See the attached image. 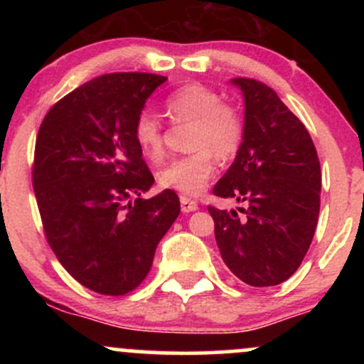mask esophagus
Segmentation results:
<instances>
[{"instance_id": "esophagus-1", "label": "esophagus", "mask_w": 364, "mask_h": 364, "mask_svg": "<svg viewBox=\"0 0 364 364\" xmlns=\"http://www.w3.org/2000/svg\"><path fill=\"white\" fill-rule=\"evenodd\" d=\"M179 202H181V210L185 212V214H188V212H195L196 208H198V203H196L195 200L188 198L185 195L179 196Z\"/></svg>"}]
</instances>
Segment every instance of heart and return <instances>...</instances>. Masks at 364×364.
I'll return each mask as SVG.
<instances>
[{
	"instance_id": "obj_1",
	"label": "heart",
	"mask_w": 364,
	"mask_h": 364,
	"mask_svg": "<svg viewBox=\"0 0 364 364\" xmlns=\"http://www.w3.org/2000/svg\"><path fill=\"white\" fill-rule=\"evenodd\" d=\"M174 123H191L188 147L193 152L173 159L159 171V185L183 195H198L215 174V159L229 161L237 154L245 135L240 111L210 87L188 83L164 101ZM133 140L149 161L164 157V129L156 114L141 111L133 124Z\"/></svg>"
}]
</instances>
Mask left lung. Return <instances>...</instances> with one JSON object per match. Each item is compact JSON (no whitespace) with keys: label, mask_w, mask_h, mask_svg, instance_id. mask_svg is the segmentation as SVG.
Instances as JSON below:
<instances>
[{"label":"left lung","mask_w":364,"mask_h":364,"mask_svg":"<svg viewBox=\"0 0 364 364\" xmlns=\"http://www.w3.org/2000/svg\"><path fill=\"white\" fill-rule=\"evenodd\" d=\"M245 97V135L235 162L212 190L246 207L208 205L220 257L237 279L277 286L301 265L315 236L321 173L308 129L274 89L232 78Z\"/></svg>","instance_id":"1"}]
</instances>
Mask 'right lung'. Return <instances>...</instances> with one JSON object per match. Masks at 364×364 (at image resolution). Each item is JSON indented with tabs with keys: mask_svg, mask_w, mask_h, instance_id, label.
<instances>
[{
	"mask_svg": "<svg viewBox=\"0 0 364 364\" xmlns=\"http://www.w3.org/2000/svg\"><path fill=\"white\" fill-rule=\"evenodd\" d=\"M162 75L107 73L60 99L41 123L32 185L44 235L75 281L106 296L144 282L179 198L154 185L133 124Z\"/></svg>",
	"mask_w": 364,
	"mask_h": 364,
	"instance_id": "add662e5",
	"label": "right lung"
}]
</instances>
